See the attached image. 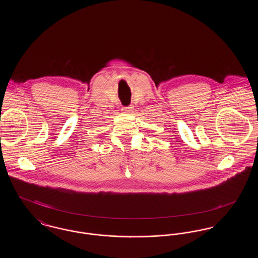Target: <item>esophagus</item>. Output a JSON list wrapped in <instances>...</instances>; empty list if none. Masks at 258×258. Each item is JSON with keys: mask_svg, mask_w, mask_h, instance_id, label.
Returning <instances> with one entry per match:
<instances>
[{"mask_svg": "<svg viewBox=\"0 0 258 258\" xmlns=\"http://www.w3.org/2000/svg\"><path fill=\"white\" fill-rule=\"evenodd\" d=\"M134 110V107L133 106H127V107H124L123 111L125 113H132V111Z\"/></svg>", "mask_w": 258, "mask_h": 258, "instance_id": "obj_1", "label": "esophagus"}]
</instances>
